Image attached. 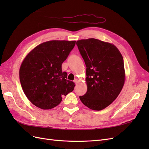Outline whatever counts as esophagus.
<instances>
[{"label": "esophagus", "mask_w": 149, "mask_h": 149, "mask_svg": "<svg viewBox=\"0 0 149 149\" xmlns=\"http://www.w3.org/2000/svg\"><path fill=\"white\" fill-rule=\"evenodd\" d=\"M74 82L76 84L78 83V79H74Z\"/></svg>", "instance_id": "1"}]
</instances>
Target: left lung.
<instances>
[{
	"label": "left lung",
	"mask_w": 149,
	"mask_h": 149,
	"mask_svg": "<svg viewBox=\"0 0 149 149\" xmlns=\"http://www.w3.org/2000/svg\"><path fill=\"white\" fill-rule=\"evenodd\" d=\"M86 66L88 90L80 100L89 109L101 111L118 97L125 82L123 57L114 45L95 38L76 42Z\"/></svg>",
	"instance_id": "8db88e82"
}]
</instances>
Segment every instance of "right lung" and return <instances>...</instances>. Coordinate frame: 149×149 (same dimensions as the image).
<instances>
[{
    "mask_svg": "<svg viewBox=\"0 0 149 149\" xmlns=\"http://www.w3.org/2000/svg\"><path fill=\"white\" fill-rule=\"evenodd\" d=\"M76 41L52 40L34 48L22 61L19 77L25 96L33 105L50 109L61 102L63 95L73 91L74 83L67 80L61 65Z\"/></svg>",
    "mask_w": 149,
    "mask_h": 149,
    "instance_id": "right-lung-1",
    "label": "right lung"
}]
</instances>
